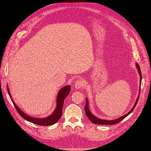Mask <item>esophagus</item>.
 Masks as SVG:
<instances>
[{
    "mask_svg": "<svg viewBox=\"0 0 151 151\" xmlns=\"http://www.w3.org/2000/svg\"><path fill=\"white\" fill-rule=\"evenodd\" d=\"M84 86V81L83 80L80 79V80H78L75 84V88L76 89H79L81 88H82Z\"/></svg>",
    "mask_w": 151,
    "mask_h": 151,
    "instance_id": "esophagus-1",
    "label": "esophagus"
}]
</instances>
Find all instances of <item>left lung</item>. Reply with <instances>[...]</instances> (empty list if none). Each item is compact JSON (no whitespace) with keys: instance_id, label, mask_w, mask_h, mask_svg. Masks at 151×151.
Listing matches in <instances>:
<instances>
[{"instance_id":"1","label":"left lung","mask_w":151,"mask_h":151,"mask_svg":"<svg viewBox=\"0 0 151 151\" xmlns=\"http://www.w3.org/2000/svg\"><path fill=\"white\" fill-rule=\"evenodd\" d=\"M136 68L137 69V71H138L139 72V76H140V86H141V80H142V75H141V69H140V67L139 66V65L136 63ZM141 88V87H139ZM140 93V92H139ZM139 95L138 96V97H137V99H136V101L134 105V106L133 107V108L131 109V110L129 111V112L126 115H124L120 118H119V119H115V120H102V119H99V118H97L96 116H95L94 115L92 114L90 112V110L89 109V105H88V99H86V105H85V107H84V110H85V112H86V116H88V119H89V120L91 122H93V123L94 124H116L118 123H119L120 122H121L122 120H123L124 118L127 117L128 115H129L131 113H132L133 112V110H134V109L135 108L136 104L137 103V101H138L139 100Z\"/></svg>"}]
</instances>
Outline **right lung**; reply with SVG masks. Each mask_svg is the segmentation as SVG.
I'll return each mask as SVG.
<instances>
[{
    "label": "right lung",
    "instance_id": "right-lung-1",
    "mask_svg": "<svg viewBox=\"0 0 151 151\" xmlns=\"http://www.w3.org/2000/svg\"><path fill=\"white\" fill-rule=\"evenodd\" d=\"M6 88H7V91H8L10 97V99H11L13 104H14V106H15L16 110H17V112H18V114L20 115L26 120H27L31 123L38 124V125H41V126L52 125V124H54L60 119V117L62 115V109H63V106L64 100L65 98L67 97V96L70 94V89H71L70 86H64L63 88H62L59 91H58V93L57 94V106H56L57 107H56L55 110L54 111V112L47 117L42 118V119H39V118L31 117V116L27 115L25 113H24L23 111H22L21 109L17 106L16 104L14 101V100L12 99L10 93L9 89L8 88V86Z\"/></svg>",
    "mask_w": 151,
    "mask_h": 151
}]
</instances>
